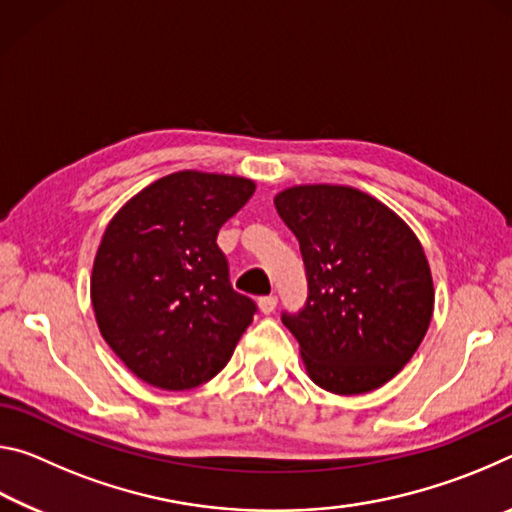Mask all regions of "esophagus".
<instances>
[{
    "label": "esophagus",
    "instance_id": "1",
    "mask_svg": "<svg viewBox=\"0 0 512 512\" xmlns=\"http://www.w3.org/2000/svg\"><path fill=\"white\" fill-rule=\"evenodd\" d=\"M259 311H262V314H273L275 311V305H277V298L275 296H264V298H259Z\"/></svg>",
    "mask_w": 512,
    "mask_h": 512
}]
</instances>
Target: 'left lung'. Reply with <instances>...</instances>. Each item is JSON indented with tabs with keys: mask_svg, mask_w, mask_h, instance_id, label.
Instances as JSON below:
<instances>
[{
	"mask_svg": "<svg viewBox=\"0 0 512 512\" xmlns=\"http://www.w3.org/2000/svg\"><path fill=\"white\" fill-rule=\"evenodd\" d=\"M307 271V305L282 314L307 375L336 395L370 393L411 361L433 316V280L413 230L375 196L296 185L275 196Z\"/></svg>",
	"mask_w": 512,
	"mask_h": 512,
	"instance_id": "1",
	"label": "left lung"
}]
</instances>
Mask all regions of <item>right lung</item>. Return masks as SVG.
Wrapping results in <instances>:
<instances>
[{
    "mask_svg": "<svg viewBox=\"0 0 512 512\" xmlns=\"http://www.w3.org/2000/svg\"><path fill=\"white\" fill-rule=\"evenodd\" d=\"M255 192L239 176L176 171L112 216L94 257L99 332L146 384L187 391L225 368L255 302L230 284L221 225Z\"/></svg>",
    "mask_w": 512,
    "mask_h": 512,
    "instance_id": "right-lung-1",
    "label": "right lung"
}]
</instances>
